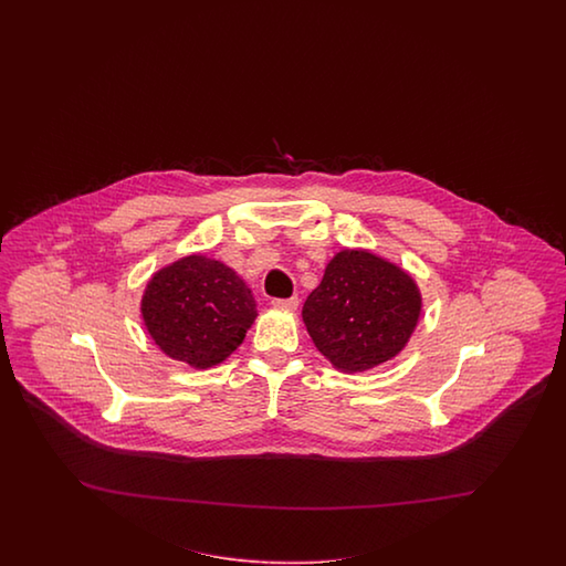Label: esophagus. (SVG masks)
<instances>
[{
	"mask_svg": "<svg viewBox=\"0 0 566 566\" xmlns=\"http://www.w3.org/2000/svg\"><path fill=\"white\" fill-rule=\"evenodd\" d=\"M272 305L277 308H286V311H296L298 308V296H291V298H274Z\"/></svg>",
	"mask_w": 566,
	"mask_h": 566,
	"instance_id": "1",
	"label": "esophagus"
}]
</instances>
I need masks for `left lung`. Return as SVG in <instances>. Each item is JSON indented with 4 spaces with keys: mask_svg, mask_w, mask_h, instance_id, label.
<instances>
[{
    "mask_svg": "<svg viewBox=\"0 0 566 566\" xmlns=\"http://www.w3.org/2000/svg\"><path fill=\"white\" fill-rule=\"evenodd\" d=\"M419 315L421 292L411 275L365 249L336 253L303 305L311 340L346 374L396 357L409 343Z\"/></svg>",
    "mask_w": 566,
    "mask_h": 566,
    "instance_id": "1",
    "label": "left lung"
}]
</instances>
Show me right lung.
Returning <instances> with one entry per match:
<instances>
[{"mask_svg": "<svg viewBox=\"0 0 566 566\" xmlns=\"http://www.w3.org/2000/svg\"><path fill=\"white\" fill-rule=\"evenodd\" d=\"M140 313L154 343L168 357L207 369L239 348L258 317V305L232 268L189 255L151 275Z\"/></svg>", "mask_w": 566, "mask_h": 566, "instance_id": "obj_1", "label": "right lung"}]
</instances>
